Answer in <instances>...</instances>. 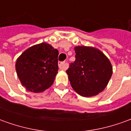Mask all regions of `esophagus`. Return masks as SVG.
<instances>
[{"instance_id": "obj_1", "label": "esophagus", "mask_w": 131, "mask_h": 131, "mask_svg": "<svg viewBox=\"0 0 131 131\" xmlns=\"http://www.w3.org/2000/svg\"><path fill=\"white\" fill-rule=\"evenodd\" d=\"M59 68L62 70H65L66 68H67V66H66L65 62H59Z\"/></svg>"}]
</instances>
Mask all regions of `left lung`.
<instances>
[{
  "label": "left lung",
  "mask_w": 131,
  "mask_h": 131,
  "mask_svg": "<svg viewBox=\"0 0 131 131\" xmlns=\"http://www.w3.org/2000/svg\"><path fill=\"white\" fill-rule=\"evenodd\" d=\"M76 60L67 70L71 87L80 95H96L106 88L112 75L110 61L98 49L76 46Z\"/></svg>",
  "instance_id": "obj_1"
}]
</instances>
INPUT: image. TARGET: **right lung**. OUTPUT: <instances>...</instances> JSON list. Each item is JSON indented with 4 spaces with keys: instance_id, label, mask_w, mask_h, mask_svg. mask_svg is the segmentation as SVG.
Segmentation results:
<instances>
[{
    "instance_id": "obj_1",
    "label": "right lung",
    "mask_w": 131,
    "mask_h": 131,
    "mask_svg": "<svg viewBox=\"0 0 131 131\" xmlns=\"http://www.w3.org/2000/svg\"><path fill=\"white\" fill-rule=\"evenodd\" d=\"M58 50L41 43L26 50L17 60V77L29 91L43 92L53 83L58 71Z\"/></svg>"
}]
</instances>
